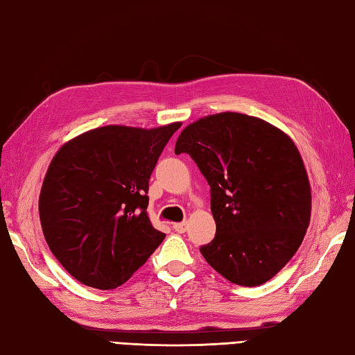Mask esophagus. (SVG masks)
I'll return each mask as SVG.
<instances>
[{
  "label": "esophagus",
  "mask_w": 355,
  "mask_h": 355,
  "mask_svg": "<svg viewBox=\"0 0 355 355\" xmlns=\"http://www.w3.org/2000/svg\"><path fill=\"white\" fill-rule=\"evenodd\" d=\"M173 230L178 232V233H184L186 229H187V224L186 223H173Z\"/></svg>",
  "instance_id": "34e87169"
}]
</instances>
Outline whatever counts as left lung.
Masks as SVG:
<instances>
[{
    "label": "left lung",
    "mask_w": 355,
    "mask_h": 355,
    "mask_svg": "<svg viewBox=\"0 0 355 355\" xmlns=\"http://www.w3.org/2000/svg\"><path fill=\"white\" fill-rule=\"evenodd\" d=\"M182 153L210 186L216 235L201 254L233 284L270 281L310 225V180L294 141L266 120L225 111L187 125L175 143Z\"/></svg>",
    "instance_id": "1"
}]
</instances>
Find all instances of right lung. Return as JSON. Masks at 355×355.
Returning <instances> with one entry per match:
<instances>
[{"mask_svg":"<svg viewBox=\"0 0 355 355\" xmlns=\"http://www.w3.org/2000/svg\"><path fill=\"white\" fill-rule=\"evenodd\" d=\"M180 122L158 128L107 125L61 146L40 193L51 253L84 285L125 284L162 244L148 216L149 177Z\"/></svg>","mask_w":355,"mask_h":355,"instance_id":"obj_1","label":"right lung"}]
</instances>
